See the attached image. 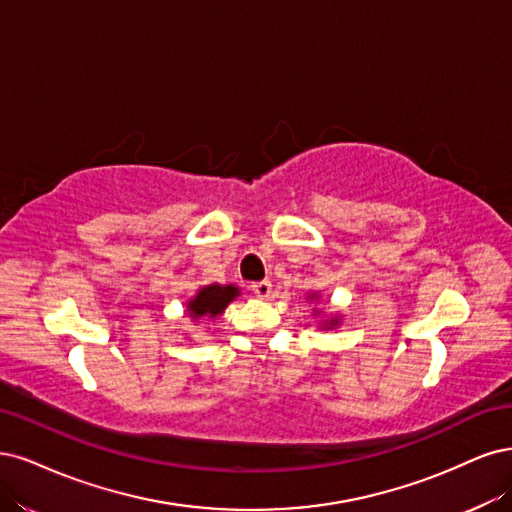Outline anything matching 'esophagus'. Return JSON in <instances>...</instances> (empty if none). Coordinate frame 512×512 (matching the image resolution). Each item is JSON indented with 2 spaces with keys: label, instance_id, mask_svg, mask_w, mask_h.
Returning <instances> with one entry per match:
<instances>
[{
  "label": "esophagus",
  "instance_id": "esophagus-1",
  "mask_svg": "<svg viewBox=\"0 0 512 512\" xmlns=\"http://www.w3.org/2000/svg\"><path fill=\"white\" fill-rule=\"evenodd\" d=\"M251 291L257 295V298L266 300V298H270V293H272V283H270V280H259V283L251 285Z\"/></svg>",
  "mask_w": 512,
  "mask_h": 512
}]
</instances>
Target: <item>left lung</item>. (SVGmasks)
<instances>
[{
    "label": "left lung",
    "mask_w": 512,
    "mask_h": 512,
    "mask_svg": "<svg viewBox=\"0 0 512 512\" xmlns=\"http://www.w3.org/2000/svg\"><path fill=\"white\" fill-rule=\"evenodd\" d=\"M312 298H315V295H312ZM336 325H338V317H336V319H332V321H327V323H325V327H327V329H329V327H336Z\"/></svg>",
    "instance_id": "1"
}]
</instances>
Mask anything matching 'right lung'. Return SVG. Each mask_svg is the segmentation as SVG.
I'll return each instance as SVG.
<instances>
[{
	"label": "right lung",
	"mask_w": 512,
	"mask_h": 512,
	"mask_svg": "<svg viewBox=\"0 0 512 512\" xmlns=\"http://www.w3.org/2000/svg\"><path fill=\"white\" fill-rule=\"evenodd\" d=\"M238 295L240 289L234 285H206L195 293V298L187 304V310L193 319H214L223 315V310L229 306V302H234Z\"/></svg>",
	"instance_id": "1"
}]
</instances>
